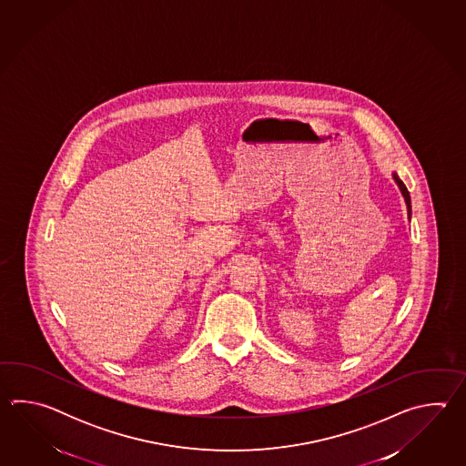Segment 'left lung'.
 I'll return each instance as SVG.
<instances>
[{
  "label": "left lung",
  "instance_id": "left-lung-1",
  "mask_svg": "<svg viewBox=\"0 0 466 466\" xmlns=\"http://www.w3.org/2000/svg\"><path fill=\"white\" fill-rule=\"evenodd\" d=\"M393 179H395L398 188H400L401 195H403V198H405L406 209H408V218H410V217H411V199H410V193H408V189H406L405 183H403L401 179L398 178V175H396V173H393Z\"/></svg>",
  "mask_w": 466,
  "mask_h": 466
}]
</instances>
